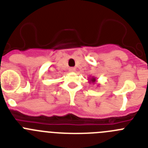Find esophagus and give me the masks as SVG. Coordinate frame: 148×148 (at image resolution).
Returning <instances> with one entry per match:
<instances>
[{
	"label": "esophagus",
	"mask_w": 148,
	"mask_h": 148,
	"mask_svg": "<svg viewBox=\"0 0 148 148\" xmlns=\"http://www.w3.org/2000/svg\"><path fill=\"white\" fill-rule=\"evenodd\" d=\"M69 71H70V72H75V69L74 67H70V68H69Z\"/></svg>",
	"instance_id": "esophagus-1"
}]
</instances>
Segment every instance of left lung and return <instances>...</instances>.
I'll use <instances>...</instances> for the list:
<instances>
[{
	"mask_svg": "<svg viewBox=\"0 0 148 148\" xmlns=\"http://www.w3.org/2000/svg\"><path fill=\"white\" fill-rule=\"evenodd\" d=\"M95 82V78H94V77H92V78L90 79V83H91V82H92V83L93 84Z\"/></svg>",
	"mask_w": 148,
	"mask_h": 148,
	"instance_id": "1",
	"label": "left lung"
}]
</instances>
